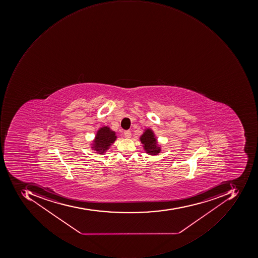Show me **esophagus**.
<instances>
[{
  "label": "esophagus",
  "mask_w": 258,
  "mask_h": 258,
  "mask_svg": "<svg viewBox=\"0 0 258 258\" xmlns=\"http://www.w3.org/2000/svg\"><path fill=\"white\" fill-rule=\"evenodd\" d=\"M124 136H125V137L126 139L131 138V132H130V130H127V131H125V133H124Z\"/></svg>",
  "instance_id": "esophagus-1"
}]
</instances>
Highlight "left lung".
I'll return each mask as SVG.
<instances>
[{
  "label": "left lung",
  "instance_id": "obj_1",
  "mask_svg": "<svg viewBox=\"0 0 258 258\" xmlns=\"http://www.w3.org/2000/svg\"><path fill=\"white\" fill-rule=\"evenodd\" d=\"M140 140L143 144V149L149 155H158L161 152V147L157 141L154 132L151 128H145L140 137Z\"/></svg>",
  "mask_w": 258,
  "mask_h": 258
}]
</instances>
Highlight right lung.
Masks as SVG:
<instances>
[{
	"label": "right lung",
	"mask_w": 258,
	"mask_h": 258,
	"mask_svg": "<svg viewBox=\"0 0 258 258\" xmlns=\"http://www.w3.org/2000/svg\"><path fill=\"white\" fill-rule=\"evenodd\" d=\"M117 137L115 132L108 126H102L97 131L95 139L91 144V148L98 154L104 155L115 143Z\"/></svg>",
	"instance_id": "right-lung-1"
}]
</instances>
